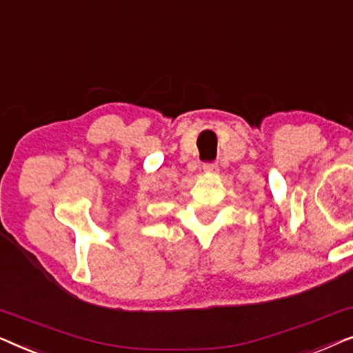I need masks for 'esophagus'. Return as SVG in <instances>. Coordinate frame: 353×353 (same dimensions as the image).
<instances>
[{
	"mask_svg": "<svg viewBox=\"0 0 353 353\" xmlns=\"http://www.w3.org/2000/svg\"><path fill=\"white\" fill-rule=\"evenodd\" d=\"M202 170L205 173H209V175H215V173H219V165L216 163H204V167H202Z\"/></svg>",
	"mask_w": 353,
	"mask_h": 353,
	"instance_id": "esophagus-1",
	"label": "esophagus"
}]
</instances>
